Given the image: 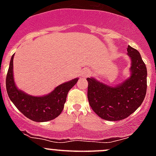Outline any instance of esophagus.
<instances>
[{"label": "esophagus", "instance_id": "esophagus-1", "mask_svg": "<svg viewBox=\"0 0 156 156\" xmlns=\"http://www.w3.org/2000/svg\"><path fill=\"white\" fill-rule=\"evenodd\" d=\"M90 75V72L88 69H84L82 72V74H81V76L82 77H87Z\"/></svg>", "mask_w": 156, "mask_h": 156}]
</instances>
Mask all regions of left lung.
Returning <instances> with one entry per match:
<instances>
[{
	"label": "left lung",
	"instance_id": "1",
	"mask_svg": "<svg viewBox=\"0 0 156 156\" xmlns=\"http://www.w3.org/2000/svg\"><path fill=\"white\" fill-rule=\"evenodd\" d=\"M131 58V76L117 87L87 78V98L90 107L100 118L109 121L122 120L142 104L147 90V69L138 51L128 46Z\"/></svg>",
	"mask_w": 156,
	"mask_h": 156
}]
</instances>
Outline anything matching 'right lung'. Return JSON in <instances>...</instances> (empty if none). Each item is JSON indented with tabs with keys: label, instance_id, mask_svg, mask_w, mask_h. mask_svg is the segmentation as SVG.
<instances>
[{
	"label": "right lung",
	"instance_id": "obj_1",
	"mask_svg": "<svg viewBox=\"0 0 156 156\" xmlns=\"http://www.w3.org/2000/svg\"><path fill=\"white\" fill-rule=\"evenodd\" d=\"M13 58L6 76V89L8 97L22 113L35 122H45L58 116L64 108L68 92L78 79L59 85L51 94L43 97H34L18 90L13 79Z\"/></svg>",
	"mask_w": 156,
	"mask_h": 156
}]
</instances>
